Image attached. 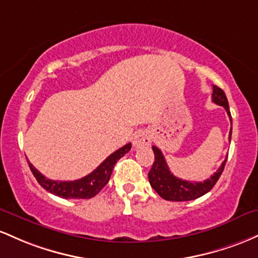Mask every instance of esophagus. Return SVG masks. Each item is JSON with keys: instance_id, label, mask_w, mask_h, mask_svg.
<instances>
[{"instance_id": "obj_1", "label": "esophagus", "mask_w": 258, "mask_h": 258, "mask_svg": "<svg viewBox=\"0 0 258 258\" xmlns=\"http://www.w3.org/2000/svg\"><path fill=\"white\" fill-rule=\"evenodd\" d=\"M151 144V134H150V132H147V130H140V132H138L137 134H135L134 137V140H133V145H134V147H144V146H149V145Z\"/></svg>"}]
</instances>
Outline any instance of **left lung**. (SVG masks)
Segmentation results:
<instances>
[{
    "label": "left lung",
    "mask_w": 258,
    "mask_h": 258,
    "mask_svg": "<svg viewBox=\"0 0 258 258\" xmlns=\"http://www.w3.org/2000/svg\"><path fill=\"white\" fill-rule=\"evenodd\" d=\"M212 101L216 105L224 107L227 111L229 119L231 121V115L229 111V103H228L227 96H225L224 91L218 86L213 85V94ZM231 139V128L229 133V141ZM153 153H155V162H153L151 169L149 172V181L151 184L156 192L161 196L162 199L168 200V201H190V200H195L201 198L202 195L207 194L215 186L217 181H218L219 176L224 169L225 158L222 166L218 168V170L211 176L210 179H206L205 181H187L183 179L176 178L170 173L169 167H168L166 160H164L163 153L158 147L152 146Z\"/></svg>",
    "instance_id": "1"
}]
</instances>
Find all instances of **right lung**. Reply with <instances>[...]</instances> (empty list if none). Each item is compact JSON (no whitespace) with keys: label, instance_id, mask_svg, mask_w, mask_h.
Wrapping results in <instances>:
<instances>
[{"label":"right lung","instance_id":"add662e5","mask_svg":"<svg viewBox=\"0 0 258 258\" xmlns=\"http://www.w3.org/2000/svg\"><path fill=\"white\" fill-rule=\"evenodd\" d=\"M130 149H132V144L129 143L124 145L119 150L109 155L94 172H91L90 174L85 175L82 179L73 181L51 180V179H47L45 175H42L29 161L28 164L34 176L36 178L37 183L48 192L59 196L62 199H91L96 196L102 190V187L108 183L114 164L125 153H128Z\"/></svg>","mask_w":258,"mask_h":258}]
</instances>
